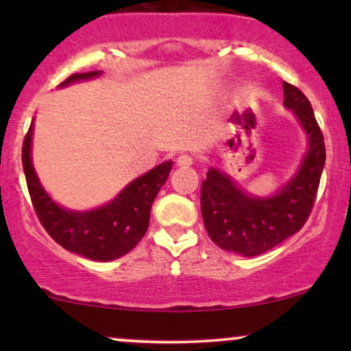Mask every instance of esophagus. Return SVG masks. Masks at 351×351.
<instances>
[{"label": "esophagus", "instance_id": "34e87169", "mask_svg": "<svg viewBox=\"0 0 351 351\" xmlns=\"http://www.w3.org/2000/svg\"><path fill=\"white\" fill-rule=\"evenodd\" d=\"M193 165V158L189 155H180L178 158H176V167L180 168H188Z\"/></svg>", "mask_w": 351, "mask_h": 351}]
</instances>
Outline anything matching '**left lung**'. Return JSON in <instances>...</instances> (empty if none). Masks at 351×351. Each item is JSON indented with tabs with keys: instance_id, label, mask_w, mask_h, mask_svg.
<instances>
[{
	"instance_id": "8db88e82",
	"label": "left lung",
	"mask_w": 351,
	"mask_h": 351,
	"mask_svg": "<svg viewBox=\"0 0 351 351\" xmlns=\"http://www.w3.org/2000/svg\"><path fill=\"white\" fill-rule=\"evenodd\" d=\"M284 106L297 117L307 153L299 170L271 196L239 188L231 176L211 167L201 184V215L209 237L229 252L259 256L295 234L308 219L325 165V143L308 99L284 82Z\"/></svg>"
}]
</instances>
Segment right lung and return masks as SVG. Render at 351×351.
Returning a JSON list of instances; mask_svg holds the SVG:
<instances>
[{
    "label": "right lung",
    "instance_id": "obj_1",
    "mask_svg": "<svg viewBox=\"0 0 351 351\" xmlns=\"http://www.w3.org/2000/svg\"><path fill=\"white\" fill-rule=\"evenodd\" d=\"M100 71L72 74L59 87L99 77ZM33 123L23 142V168L39 221L56 243L87 259L107 263L130 252L145 236L152 204L170 175L173 162H163L128 183L114 199L90 211L59 206L43 188L31 158Z\"/></svg>",
    "mask_w": 351,
    "mask_h": 351
}]
</instances>
